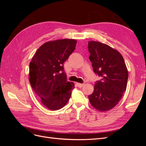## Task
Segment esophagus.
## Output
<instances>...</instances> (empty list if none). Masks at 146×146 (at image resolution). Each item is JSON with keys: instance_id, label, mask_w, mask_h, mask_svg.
I'll return each instance as SVG.
<instances>
[{"instance_id": "esophagus-1", "label": "esophagus", "mask_w": 146, "mask_h": 146, "mask_svg": "<svg viewBox=\"0 0 146 146\" xmlns=\"http://www.w3.org/2000/svg\"><path fill=\"white\" fill-rule=\"evenodd\" d=\"M77 85L78 87L79 88H82L84 85H85V84L84 83H77Z\"/></svg>"}]
</instances>
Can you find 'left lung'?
<instances>
[{
	"instance_id": "left-lung-1",
	"label": "left lung",
	"mask_w": 146,
	"mask_h": 146,
	"mask_svg": "<svg viewBox=\"0 0 146 146\" xmlns=\"http://www.w3.org/2000/svg\"><path fill=\"white\" fill-rule=\"evenodd\" d=\"M88 51L94 72L102 77L96 82L94 91L88 98L97 110L109 111L119 103L126 90L127 66L120 52L105 44L89 41Z\"/></svg>"
}]
</instances>
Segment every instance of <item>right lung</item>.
Returning a JSON list of instances; mask_svg holds the SVG:
<instances>
[{"label": "right lung", "instance_id": "right-lung-1", "mask_svg": "<svg viewBox=\"0 0 146 146\" xmlns=\"http://www.w3.org/2000/svg\"><path fill=\"white\" fill-rule=\"evenodd\" d=\"M72 39L48 41L39 47L30 63L29 80L41 104L52 111L68 103L74 88L67 81L63 64L76 48Z\"/></svg>", "mask_w": 146, "mask_h": 146}]
</instances>
